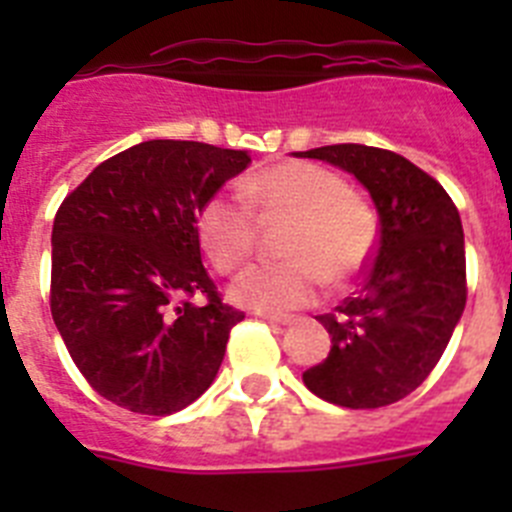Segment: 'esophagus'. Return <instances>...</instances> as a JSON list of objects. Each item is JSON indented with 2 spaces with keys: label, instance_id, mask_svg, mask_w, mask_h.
<instances>
[{
  "label": "esophagus",
  "instance_id": "esophagus-1",
  "mask_svg": "<svg viewBox=\"0 0 512 512\" xmlns=\"http://www.w3.org/2000/svg\"><path fill=\"white\" fill-rule=\"evenodd\" d=\"M256 315H259V318H264L266 323H271V325L292 323V318H289V315H279V312H256Z\"/></svg>",
  "mask_w": 512,
  "mask_h": 512
}]
</instances>
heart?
<instances>
[{
	"instance_id": "1",
	"label": "heart",
	"mask_w": 512,
	"mask_h": 512,
	"mask_svg": "<svg viewBox=\"0 0 512 512\" xmlns=\"http://www.w3.org/2000/svg\"><path fill=\"white\" fill-rule=\"evenodd\" d=\"M238 194L217 192L197 212V235L220 274L248 261L256 241V220L292 217L284 241L287 261L253 264L230 284V300L251 310H292L310 305L330 282H346L366 264L374 246L372 210L348 192L346 182L323 166L282 161L246 176Z\"/></svg>"
}]
</instances>
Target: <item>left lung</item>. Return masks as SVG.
<instances>
[{
    "mask_svg": "<svg viewBox=\"0 0 512 512\" xmlns=\"http://www.w3.org/2000/svg\"><path fill=\"white\" fill-rule=\"evenodd\" d=\"M354 174L379 212V243L359 295L318 315L330 354L302 374L320 400L372 410L433 372L467 305L461 217L446 189L384 148L338 143L295 153Z\"/></svg>",
    "mask_w": 512,
    "mask_h": 512,
    "instance_id": "left-lung-1",
    "label": "left lung"
}]
</instances>
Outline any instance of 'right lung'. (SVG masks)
Here are the masks:
<instances>
[{
  "mask_svg": "<svg viewBox=\"0 0 512 512\" xmlns=\"http://www.w3.org/2000/svg\"><path fill=\"white\" fill-rule=\"evenodd\" d=\"M248 164L246 151L146 140L102 161L61 202L51 315L104 400L171 415L212 384L246 315L220 300L202 266L197 212Z\"/></svg>",
  "mask_w": 512,
  "mask_h": 512,
  "instance_id": "right-lung-1",
  "label": "right lung"
}]
</instances>
